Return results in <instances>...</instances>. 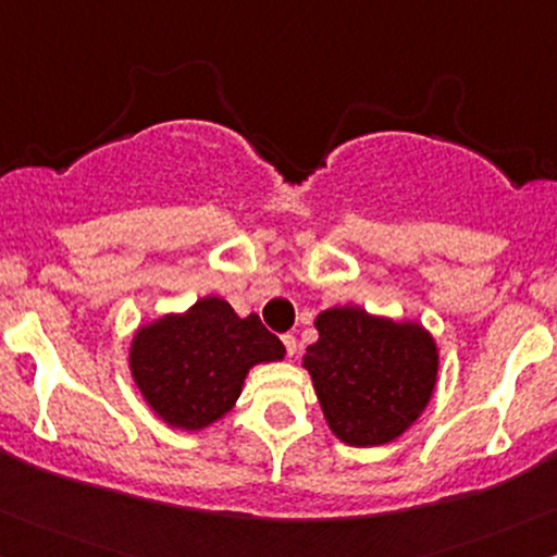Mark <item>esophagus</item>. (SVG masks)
<instances>
[{
    "label": "esophagus",
    "mask_w": 557,
    "mask_h": 557,
    "mask_svg": "<svg viewBox=\"0 0 557 557\" xmlns=\"http://www.w3.org/2000/svg\"><path fill=\"white\" fill-rule=\"evenodd\" d=\"M283 344H285V351H288V357H296L298 344H296V338H293L290 333H285V335H283Z\"/></svg>",
    "instance_id": "obj_1"
}]
</instances>
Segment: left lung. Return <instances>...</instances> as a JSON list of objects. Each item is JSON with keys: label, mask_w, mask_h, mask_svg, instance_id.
Returning a JSON list of instances; mask_svg holds the SVG:
<instances>
[{"label": "left lung", "mask_w": 557, "mask_h": 557, "mask_svg": "<svg viewBox=\"0 0 557 557\" xmlns=\"http://www.w3.org/2000/svg\"><path fill=\"white\" fill-rule=\"evenodd\" d=\"M304 368L330 431L348 447L394 442L423 414L438 377V348L423 325L333 307L317 314Z\"/></svg>", "instance_id": "left-lung-1"}]
</instances>
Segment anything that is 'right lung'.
Segmentation results:
<instances>
[{"label":"right lung","instance_id":"obj_1","mask_svg":"<svg viewBox=\"0 0 557 557\" xmlns=\"http://www.w3.org/2000/svg\"><path fill=\"white\" fill-rule=\"evenodd\" d=\"M285 346L259 314L237 317L206 296L134 333L129 370L152 412L171 428L203 431L235 407L250 368L280 362Z\"/></svg>","mask_w":557,"mask_h":557}]
</instances>
